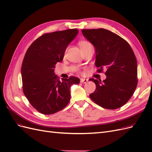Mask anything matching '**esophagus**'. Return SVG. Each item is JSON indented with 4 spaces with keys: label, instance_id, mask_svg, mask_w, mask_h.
I'll list each match as a JSON object with an SVG mask.
<instances>
[{
    "label": "esophagus",
    "instance_id": "1",
    "mask_svg": "<svg viewBox=\"0 0 152 152\" xmlns=\"http://www.w3.org/2000/svg\"><path fill=\"white\" fill-rule=\"evenodd\" d=\"M87 82H88V80L86 79H83V78H81V79H80V82H81V83L86 84V83H87Z\"/></svg>",
    "mask_w": 152,
    "mask_h": 152
}]
</instances>
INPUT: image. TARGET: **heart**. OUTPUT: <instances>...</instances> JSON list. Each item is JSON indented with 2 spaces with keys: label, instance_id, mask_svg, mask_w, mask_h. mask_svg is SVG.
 Segmentation results:
<instances>
[{
  "label": "heart",
  "instance_id": "obj_1",
  "mask_svg": "<svg viewBox=\"0 0 152 152\" xmlns=\"http://www.w3.org/2000/svg\"><path fill=\"white\" fill-rule=\"evenodd\" d=\"M91 45L89 42H87L86 40H81L79 42V45H80V49H84L87 46H89V45Z\"/></svg>",
  "mask_w": 152,
  "mask_h": 152
}]
</instances>
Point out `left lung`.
<instances>
[{
	"label": "left lung",
	"mask_w": 152,
	"mask_h": 152,
	"mask_svg": "<svg viewBox=\"0 0 152 152\" xmlns=\"http://www.w3.org/2000/svg\"><path fill=\"white\" fill-rule=\"evenodd\" d=\"M84 37L93 44L95 65L98 72L107 70L106 79H94L96 90L89 95L93 102L104 108L122 107L131 98L137 84V60L130 45L120 36L104 28L83 29Z\"/></svg>",
	"instance_id": "obj_1"
}]
</instances>
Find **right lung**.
<instances>
[{"instance_id": "right-lung-1", "label": "right lung", "mask_w": 152, "mask_h": 152, "mask_svg": "<svg viewBox=\"0 0 152 152\" xmlns=\"http://www.w3.org/2000/svg\"><path fill=\"white\" fill-rule=\"evenodd\" d=\"M78 33L73 28L45 34L26 50L21 65L23 91L32 107L41 113L53 114L63 109L70 102L71 86L80 83L75 77L60 81L54 72Z\"/></svg>"}]
</instances>
